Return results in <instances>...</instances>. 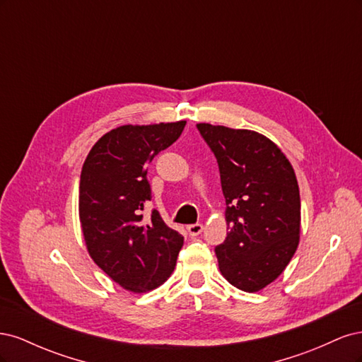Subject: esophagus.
Segmentation results:
<instances>
[{"mask_svg": "<svg viewBox=\"0 0 362 362\" xmlns=\"http://www.w3.org/2000/svg\"><path fill=\"white\" fill-rule=\"evenodd\" d=\"M202 231H204V225H202V223H193V225H189V226H187V233H189L192 237L199 235Z\"/></svg>", "mask_w": 362, "mask_h": 362, "instance_id": "obj_1", "label": "esophagus"}]
</instances>
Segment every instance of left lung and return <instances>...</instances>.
I'll return each instance as SVG.
<instances>
[{"label": "left lung", "instance_id": "1", "mask_svg": "<svg viewBox=\"0 0 362 362\" xmlns=\"http://www.w3.org/2000/svg\"><path fill=\"white\" fill-rule=\"evenodd\" d=\"M221 172L229 233L216 246L225 279L247 293L275 281L300 235V196L293 166L270 139L250 129L198 124Z\"/></svg>", "mask_w": 362, "mask_h": 362}]
</instances>
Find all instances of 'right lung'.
Listing matches in <instances>:
<instances>
[{"label": "right lung", "instance_id": "add662e5", "mask_svg": "<svg viewBox=\"0 0 362 362\" xmlns=\"http://www.w3.org/2000/svg\"><path fill=\"white\" fill-rule=\"evenodd\" d=\"M185 120L122 125L108 131L87 156L80 178V222L89 255L120 287L146 293L168 281L184 237L151 201L148 164L177 141Z\"/></svg>", "mask_w": 362, "mask_h": 362}]
</instances>
